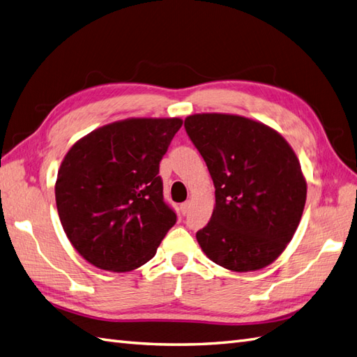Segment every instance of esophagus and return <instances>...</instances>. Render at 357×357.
Instances as JSON below:
<instances>
[{
    "instance_id": "34e87169",
    "label": "esophagus",
    "mask_w": 357,
    "mask_h": 357,
    "mask_svg": "<svg viewBox=\"0 0 357 357\" xmlns=\"http://www.w3.org/2000/svg\"><path fill=\"white\" fill-rule=\"evenodd\" d=\"M188 210H190V202L188 201L184 202V204H181V213L184 214V216L188 213Z\"/></svg>"
}]
</instances>
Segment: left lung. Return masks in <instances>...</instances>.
Segmentation results:
<instances>
[{
  "label": "left lung",
  "instance_id": "left-lung-1",
  "mask_svg": "<svg viewBox=\"0 0 357 357\" xmlns=\"http://www.w3.org/2000/svg\"><path fill=\"white\" fill-rule=\"evenodd\" d=\"M216 188V206L196 238L219 266H268L284 251L303 216L307 184L292 147L259 121L195 114L184 121Z\"/></svg>",
  "mask_w": 357,
  "mask_h": 357
}]
</instances>
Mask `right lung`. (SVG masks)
<instances>
[{"mask_svg":"<svg viewBox=\"0 0 357 357\" xmlns=\"http://www.w3.org/2000/svg\"><path fill=\"white\" fill-rule=\"evenodd\" d=\"M181 126V119L115 121L65 155L54 188L57 213L86 261L126 272L155 255L176 223L162 196L160 162Z\"/></svg>","mask_w":357,"mask_h":357,"instance_id":"1","label":"right lung"}]
</instances>
